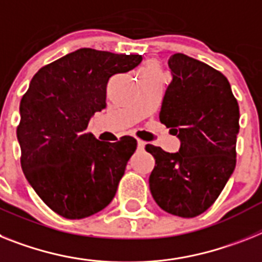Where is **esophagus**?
I'll use <instances>...</instances> for the list:
<instances>
[{
  "instance_id": "obj_1",
  "label": "esophagus",
  "mask_w": 262,
  "mask_h": 262,
  "mask_svg": "<svg viewBox=\"0 0 262 262\" xmlns=\"http://www.w3.org/2000/svg\"><path fill=\"white\" fill-rule=\"evenodd\" d=\"M145 145H146V142L141 141V140H138V141H137V149H138V150H144Z\"/></svg>"
}]
</instances>
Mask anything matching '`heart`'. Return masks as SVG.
Segmentation results:
<instances>
[{
  "instance_id": "heart-1",
  "label": "heart",
  "mask_w": 262,
  "mask_h": 262,
  "mask_svg": "<svg viewBox=\"0 0 262 262\" xmlns=\"http://www.w3.org/2000/svg\"><path fill=\"white\" fill-rule=\"evenodd\" d=\"M144 74H158L157 67L153 65V63H148V65L141 70V76H144Z\"/></svg>"
}]
</instances>
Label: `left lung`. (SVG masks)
Masks as SVG:
<instances>
[{"instance_id":"8db88e82","label":"left lung","mask_w":262,"mask_h":262,"mask_svg":"<svg viewBox=\"0 0 262 262\" xmlns=\"http://www.w3.org/2000/svg\"><path fill=\"white\" fill-rule=\"evenodd\" d=\"M168 65L160 121L181 145L176 153L145 146L156 160L149 188L161 209L190 219L209 209L236 168L239 109L221 72L181 53Z\"/></svg>"}]
</instances>
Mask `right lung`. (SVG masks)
<instances>
[{"mask_svg":"<svg viewBox=\"0 0 262 262\" xmlns=\"http://www.w3.org/2000/svg\"><path fill=\"white\" fill-rule=\"evenodd\" d=\"M138 54L83 48L41 68L19 104L17 140L24 174L53 212L69 220L106 208L137 141L104 142L86 133L106 106L111 77L135 69Z\"/></svg>","mask_w":262,"mask_h":262,"instance_id":"obj_1","label":"right lung"}]
</instances>
